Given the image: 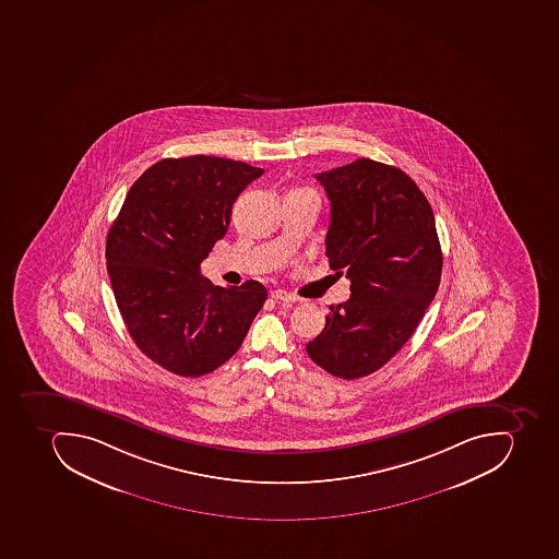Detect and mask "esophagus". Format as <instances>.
<instances>
[{"label":"esophagus","instance_id":"1","mask_svg":"<svg viewBox=\"0 0 559 559\" xmlns=\"http://www.w3.org/2000/svg\"><path fill=\"white\" fill-rule=\"evenodd\" d=\"M270 296H272L273 301H277V302L299 301L298 298H294V296H290V294L286 293V290H272V294H270Z\"/></svg>","mask_w":559,"mask_h":559}]
</instances>
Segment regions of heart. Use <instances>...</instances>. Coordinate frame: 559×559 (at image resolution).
Masks as SVG:
<instances>
[{"label":"heart","mask_w":559,"mask_h":559,"mask_svg":"<svg viewBox=\"0 0 559 559\" xmlns=\"http://www.w3.org/2000/svg\"><path fill=\"white\" fill-rule=\"evenodd\" d=\"M298 192H301V190H298Z\"/></svg>","instance_id":"heart-1"}]
</instances>
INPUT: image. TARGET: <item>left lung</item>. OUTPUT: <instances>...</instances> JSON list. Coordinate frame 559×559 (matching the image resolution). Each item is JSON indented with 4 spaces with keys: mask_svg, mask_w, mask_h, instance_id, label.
<instances>
[{
    "mask_svg": "<svg viewBox=\"0 0 559 559\" xmlns=\"http://www.w3.org/2000/svg\"><path fill=\"white\" fill-rule=\"evenodd\" d=\"M316 178L331 201L329 265L349 278L352 296L329 307L307 352L336 378H364L395 357L437 294V225L425 193L395 166L361 157Z\"/></svg>",
    "mask_w": 559,
    "mask_h": 559,
    "instance_id": "8db88e82",
    "label": "left lung"
}]
</instances>
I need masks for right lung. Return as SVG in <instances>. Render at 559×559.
<instances>
[{
	"mask_svg": "<svg viewBox=\"0 0 559 559\" xmlns=\"http://www.w3.org/2000/svg\"><path fill=\"white\" fill-rule=\"evenodd\" d=\"M263 175L213 156L163 159L128 192L107 236V272L134 345L183 378L223 366L240 348L266 301L257 281L213 286L201 275L231 207Z\"/></svg>",
	"mask_w": 559,
	"mask_h": 559,
	"instance_id": "1",
	"label": "right lung"
}]
</instances>
